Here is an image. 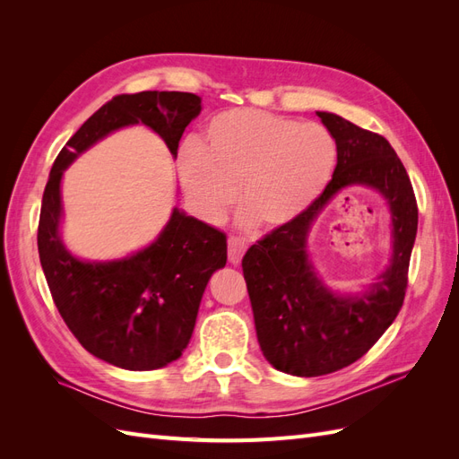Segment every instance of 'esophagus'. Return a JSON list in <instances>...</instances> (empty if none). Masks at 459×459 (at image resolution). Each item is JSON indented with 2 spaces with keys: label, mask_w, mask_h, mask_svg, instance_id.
I'll use <instances>...</instances> for the list:
<instances>
[{
  "label": "esophagus",
  "mask_w": 459,
  "mask_h": 459,
  "mask_svg": "<svg viewBox=\"0 0 459 459\" xmlns=\"http://www.w3.org/2000/svg\"><path fill=\"white\" fill-rule=\"evenodd\" d=\"M245 251H247V243L243 239L230 238V241H228V258H230L233 266H238V264L241 262Z\"/></svg>",
  "instance_id": "34e87169"
}]
</instances>
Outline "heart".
I'll return each mask as SVG.
<instances>
[{"label":"heart","mask_w":459,"mask_h":459,"mask_svg":"<svg viewBox=\"0 0 459 459\" xmlns=\"http://www.w3.org/2000/svg\"><path fill=\"white\" fill-rule=\"evenodd\" d=\"M335 162V140L319 124L233 108L206 124L199 149H182L178 172L186 195L206 221L224 218L239 188L241 226L273 231L317 201Z\"/></svg>","instance_id":"1"}]
</instances>
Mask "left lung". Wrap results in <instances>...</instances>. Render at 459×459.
<instances>
[{
    "label": "left lung",
    "instance_id": "left-lung-1",
    "mask_svg": "<svg viewBox=\"0 0 459 459\" xmlns=\"http://www.w3.org/2000/svg\"><path fill=\"white\" fill-rule=\"evenodd\" d=\"M316 115L337 143L331 182L307 212L273 230L243 258L260 351L277 371L297 377L351 366L391 327L404 302L418 233L411 182L391 143L335 113L316 110ZM349 186H369L385 199L392 258L369 286L339 294L315 270L307 238L323 208Z\"/></svg>",
    "mask_w": 459,
    "mask_h": 459
}]
</instances>
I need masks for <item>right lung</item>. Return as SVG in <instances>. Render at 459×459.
I'll use <instances>...</instances> for the list:
<instances>
[{"instance_id":"right-lung-1","label":"right lung","mask_w":459,"mask_h":459,"mask_svg":"<svg viewBox=\"0 0 459 459\" xmlns=\"http://www.w3.org/2000/svg\"><path fill=\"white\" fill-rule=\"evenodd\" d=\"M201 97L186 91L117 95L93 113L55 159L41 199L38 253L55 307L84 349L130 371H151L182 356L212 273L226 266V235L174 206L155 241L126 256L86 260L63 241L65 170L117 130L143 124L178 155Z\"/></svg>"}]
</instances>
